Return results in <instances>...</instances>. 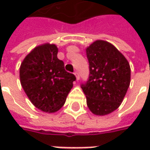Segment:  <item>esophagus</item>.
I'll return each mask as SVG.
<instances>
[{
  "instance_id": "esophagus-1",
  "label": "esophagus",
  "mask_w": 150,
  "mask_h": 150,
  "mask_svg": "<svg viewBox=\"0 0 150 150\" xmlns=\"http://www.w3.org/2000/svg\"><path fill=\"white\" fill-rule=\"evenodd\" d=\"M74 74H75V77H76V79H77V80H79V72L75 71V73H74Z\"/></svg>"
}]
</instances>
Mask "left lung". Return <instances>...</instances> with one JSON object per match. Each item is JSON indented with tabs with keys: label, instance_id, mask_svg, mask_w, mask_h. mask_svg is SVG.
Returning <instances> with one entry per match:
<instances>
[{
	"label": "left lung",
	"instance_id": "obj_1",
	"mask_svg": "<svg viewBox=\"0 0 150 150\" xmlns=\"http://www.w3.org/2000/svg\"><path fill=\"white\" fill-rule=\"evenodd\" d=\"M86 54L89 77L81 88L88 107L95 115H108L122 103L130 84V66L115 46L103 40L91 44Z\"/></svg>",
	"mask_w": 150,
	"mask_h": 150
}]
</instances>
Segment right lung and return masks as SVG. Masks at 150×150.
<instances>
[{"label":"right lung","instance_id":"obj_1","mask_svg":"<svg viewBox=\"0 0 150 150\" xmlns=\"http://www.w3.org/2000/svg\"><path fill=\"white\" fill-rule=\"evenodd\" d=\"M57 54L54 44H43L28 54L20 67V80L25 94L45 112H55L63 106L76 79L66 71Z\"/></svg>","mask_w":150,"mask_h":150}]
</instances>
